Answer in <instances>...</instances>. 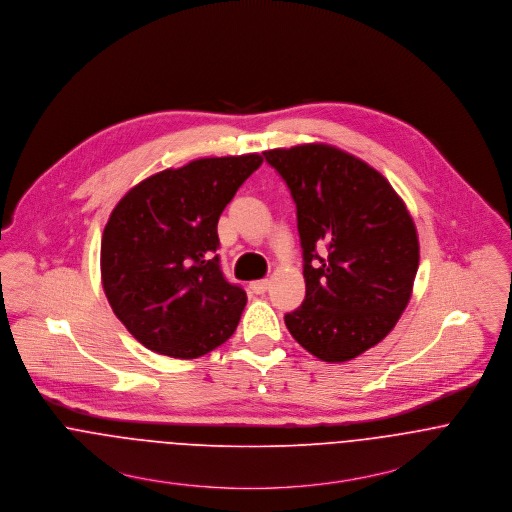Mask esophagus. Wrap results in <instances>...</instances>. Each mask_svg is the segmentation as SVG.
<instances>
[{
    "label": "esophagus",
    "instance_id": "34e87169",
    "mask_svg": "<svg viewBox=\"0 0 512 512\" xmlns=\"http://www.w3.org/2000/svg\"><path fill=\"white\" fill-rule=\"evenodd\" d=\"M249 288H251L255 294H263V292L269 288V281H267V279L253 281V283L249 284Z\"/></svg>",
    "mask_w": 512,
    "mask_h": 512
}]
</instances>
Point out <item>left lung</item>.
<instances>
[{
    "label": "left lung",
    "instance_id": "obj_1",
    "mask_svg": "<svg viewBox=\"0 0 512 512\" xmlns=\"http://www.w3.org/2000/svg\"><path fill=\"white\" fill-rule=\"evenodd\" d=\"M296 204L306 296L284 316L292 338L328 363L383 340L418 271L414 222L389 180L326 143L263 153Z\"/></svg>",
    "mask_w": 512,
    "mask_h": 512
}]
</instances>
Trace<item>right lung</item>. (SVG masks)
I'll use <instances>...</instances> for the list:
<instances>
[{"label": "right lung", "instance_id": "obj_1", "mask_svg": "<svg viewBox=\"0 0 512 512\" xmlns=\"http://www.w3.org/2000/svg\"><path fill=\"white\" fill-rule=\"evenodd\" d=\"M263 157L196 159L133 186L102 235V284L127 332L147 349L194 359L228 341L247 304L222 273L218 220Z\"/></svg>", "mask_w": 512, "mask_h": 512}]
</instances>
